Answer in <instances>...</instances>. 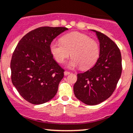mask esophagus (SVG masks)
Here are the masks:
<instances>
[{
  "instance_id": "obj_1",
  "label": "esophagus",
  "mask_w": 133,
  "mask_h": 133,
  "mask_svg": "<svg viewBox=\"0 0 133 133\" xmlns=\"http://www.w3.org/2000/svg\"><path fill=\"white\" fill-rule=\"evenodd\" d=\"M70 73H71L70 72L68 71H64V75H65V76H67V75H69Z\"/></svg>"
}]
</instances>
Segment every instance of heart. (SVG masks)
<instances>
[{"instance_id":"b5f03b06","label":"heart","mask_w":133,"mask_h":133,"mask_svg":"<svg viewBox=\"0 0 133 133\" xmlns=\"http://www.w3.org/2000/svg\"><path fill=\"white\" fill-rule=\"evenodd\" d=\"M50 51L57 62L62 64L70 55L67 64L68 68L80 66L88 69L96 63L100 55L99 45L87 35L72 32L63 36L61 42L53 41L50 44Z\"/></svg>"}]
</instances>
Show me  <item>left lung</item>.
I'll list each match as a JSON object with an SVG mask.
<instances>
[{
  "mask_svg": "<svg viewBox=\"0 0 133 133\" xmlns=\"http://www.w3.org/2000/svg\"><path fill=\"white\" fill-rule=\"evenodd\" d=\"M96 33L100 42V55L92 68L77 74L73 87L75 96L84 104L97 105L109 98L122 74V56L118 47L101 32Z\"/></svg>",
  "mask_w": 133,
  "mask_h": 133,
  "instance_id": "8db88e82",
  "label": "left lung"
}]
</instances>
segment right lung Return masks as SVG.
<instances>
[{
	"instance_id": "add662e5",
	"label": "right lung",
	"mask_w": 133,
	"mask_h": 133,
	"mask_svg": "<svg viewBox=\"0 0 133 133\" xmlns=\"http://www.w3.org/2000/svg\"><path fill=\"white\" fill-rule=\"evenodd\" d=\"M64 27H41L24 36L12 55L11 81L24 99L33 104L51 100L58 91L64 70L53 58L51 42Z\"/></svg>"
}]
</instances>
